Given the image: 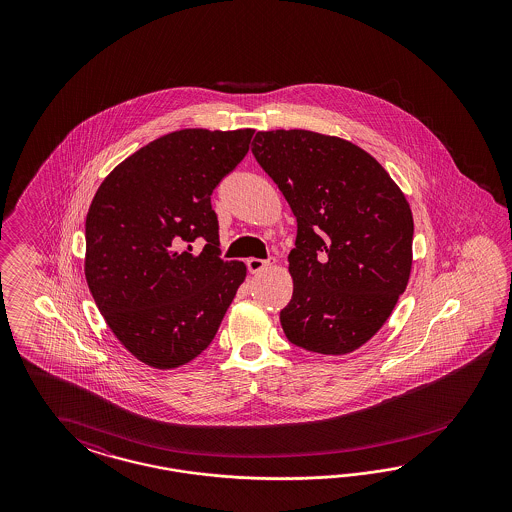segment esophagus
<instances>
[{"label":"esophagus","instance_id":"obj_1","mask_svg":"<svg viewBox=\"0 0 512 512\" xmlns=\"http://www.w3.org/2000/svg\"><path fill=\"white\" fill-rule=\"evenodd\" d=\"M274 263H276V257H268V259H248V270L251 274H257V272H261V270L272 266Z\"/></svg>","mask_w":512,"mask_h":512}]
</instances>
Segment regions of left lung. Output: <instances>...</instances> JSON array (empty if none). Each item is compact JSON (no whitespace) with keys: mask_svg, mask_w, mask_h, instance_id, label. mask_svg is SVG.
<instances>
[{"mask_svg":"<svg viewBox=\"0 0 512 512\" xmlns=\"http://www.w3.org/2000/svg\"><path fill=\"white\" fill-rule=\"evenodd\" d=\"M251 152L296 217L287 340L321 355L357 351L387 323L413 264V214L372 155L306 129L259 131Z\"/></svg>","mask_w":512,"mask_h":512,"instance_id":"8db88e82","label":"left lung"}]
</instances>
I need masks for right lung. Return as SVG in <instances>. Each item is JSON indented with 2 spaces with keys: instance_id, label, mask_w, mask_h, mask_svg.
<instances>
[{
  "instance_id": "add662e5",
  "label": "right lung",
  "mask_w": 512,
  "mask_h": 512,
  "mask_svg": "<svg viewBox=\"0 0 512 512\" xmlns=\"http://www.w3.org/2000/svg\"><path fill=\"white\" fill-rule=\"evenodd\" d=\"M253 129H182L122 161L86 216L84 274L110 330L140 362L171 370L199 357L246 279L219 257L210 197L248 154ZM201 239L199 256L190 244Z\"/></svg>"
}]
</instances>
